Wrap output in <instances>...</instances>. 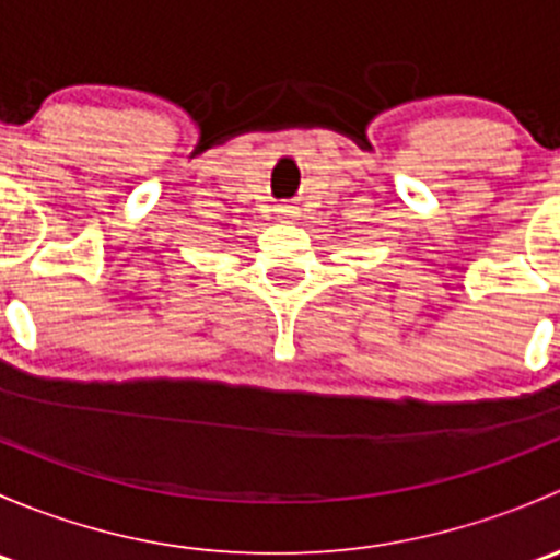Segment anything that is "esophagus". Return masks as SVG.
<instances>
[{
  "label": "esophagus",
  "mask_w": 560,
  "mask_h": 560,
  "mask_svg": "<svg viewBox=\"0 0 560 560\" xmlns=\"http://www.w3.org/2000/svg\"><path fill=\"white\" fill-rule=\"evenodd\" d=\"M279 213H281V217H284V219H290L292 213H295V206H279Z\"/></svg>",
  "instance_id": "34e87169"
}]
</instances>
